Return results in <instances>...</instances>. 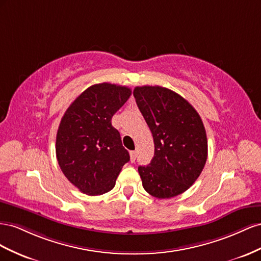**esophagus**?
I'll return each mask as SVG.
<instances>
[{
    "instance_id": "esophagus-1",
    "label": "esophagus",
    "mask_w": 261,
    "mask_h": 261,
    "mask_svg": "<svg viewBox=\"0 0 261 261\" xmlns=\"http://www.w3.org/2000/svg\"><path fill=\"white\" fill-rule=\"evenodd\" d=\"M137 158V152L136 151H130V161L133 163L136 161Z\"/></svg>"
}]
</instances>
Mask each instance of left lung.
Returning a JSON list of instances; mask_svg holds the SVG:
<instances>
[{"label": "left lung", "instance_id": "1", "mask_svg": "<svg viewBox=\"0 0 261 261\" xmlns=\"http://www.w3.org/2000/svg\"><path fill=\"white\" fill-rule=\"evenodd\" d=\"M137 105L154 140V158L138 170L143 188L159 199L176 197L190 188L207 158L202 120L180 95L162 86H137Z\"/></svg>", "mask_w": 261, "mask_h": 261}]
</instances>
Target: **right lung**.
Masks as SVG:
<instances>
[{"label":"right lung","mask_w":261,"mask_h":261,"mask_svg":"<svg viewBox=\"0 0 261 261\" xmlns=\"http://www.w3.org/2000/svg\"><path fill=\"white\" fill-rule=\"evenodd\" d=\"M131 96V89L110 83L95 84L66 109L56 141L57 160L68 180L88 196L115 187L129 152L111 118Z\"/></svg>","instance_id":"1"}]
</instances>
